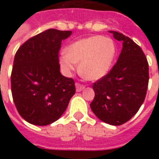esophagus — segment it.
<instances>
[{"label":"esophagus","mask_w":159,"mask_h":159,"mask_svg":"<svg viewBox=\"0 0 159 159\" xmlns=\"http://www.w3.org/2000/svg\"><path fill=\"white\" fill-rule=\"evenodd\" d=\"M75 86H76V91H77V92H82V90L85 88V86H83V85H82V84H80V83H78V82H77V83L75 84Z\"/></svg>","instance_id":"34e87169"}]
</instances>
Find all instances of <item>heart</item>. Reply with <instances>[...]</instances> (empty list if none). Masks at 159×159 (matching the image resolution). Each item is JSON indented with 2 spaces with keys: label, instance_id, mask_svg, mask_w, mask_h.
Returning <instances> with one entry per match:
<instances>
[{
  "label": "heart",
  "instance_id": "1",
  "mask_svg": "<svg viewBox=\"0 0 159 159\" xmlns=\"http://www.w3.org/2000/svg\"><path fill=\"white\" fill-rule=\"evenodd\" d=\"M116 48L112 39L103 36H92L71 43L61 55L59 62L66 74L75 70L79 63V72L87 79L97 81L105 77L111 68Z\"/></svg>",
  "mask_w": 159,
  "mask_h": 159
}]
</instances>
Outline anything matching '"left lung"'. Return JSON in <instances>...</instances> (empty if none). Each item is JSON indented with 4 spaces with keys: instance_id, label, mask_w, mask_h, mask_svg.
Here are the masks:
<instances>
[{
    "instance_id": "obj_1",
    "label": "left lung",
    "mask_w": 159,
    "mask_h": 159,
    "mask_svg": "<svg viewBox=\"0 0 159 159\" xmlns=\"http://www.w3.org/2000/svg\"><path fill=\"white\" fill-rule=\"evenodd\" d=\"M123 47L109 73L93 85L95 97L90 106L97 118L111 125L129 120L140 108L148 89V63L143 50L131 39L110 31Z\"/></svg>"
}]
</instances>
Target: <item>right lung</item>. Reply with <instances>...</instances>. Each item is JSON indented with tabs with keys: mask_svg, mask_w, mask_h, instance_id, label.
<instances>
[{
	"mask_svg": "<svg viewBox=\"0 0 159 159\" xmlns=\"http://www.w3.org/2000/svg\"><path fill=\"white\" fill-rule=\"evenodd\" d=\"M72 31L49 29L19 48L11 72V93L19 114L34 125L61 117L75 94L73 79L60 73L58 52Z\"/></svg>",
	"mask_w": 159,
	"mask_h": 159,
	"instance_id": "1",
	"label": "right lung"
}]
</instances>
